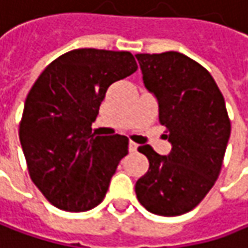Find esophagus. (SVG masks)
Returning a JSON list of instances; mask_svg holds the SVG:
<instances>
[{
	"mask_svg": "<svg viewBox=\"0 0 248 248\" xmlns=\"http://www.w3.org/2000/svg\"><path fill=\"white\" fill-rule=\"evenodd\" d=\"M137 148H138V145H137L135 142H133V141H130V144H128V150H130V152H135Z\"/></svg>",
	"mask_w": 248,
	"mask_h": 248,
	"instance_id": "obj_1",
	"label": "esophagus"
}]
</instances>
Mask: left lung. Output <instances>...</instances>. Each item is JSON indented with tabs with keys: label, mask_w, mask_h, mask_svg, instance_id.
Segmentation results:
<instances>
[{
	"label": "left lung",
	"mask_w": 248,
	"mask_h": 248,
	"mask_svg": "<svg viewBox=\"0 0 248 248\" xmlns=\"http://www.w3.org/2000/svg\"><path fill=\"white\" fill-rule=\"evenodd\" d=\"M135 58L172 144L169 155L150 145L138 148L150 168L137 181L135 193L151 213L179 216L201 203L219 178L232 130L226 103L212 75L179 52Z\"/></svg>",
	"instance_id": "left-lung-1"
}]
</instances>
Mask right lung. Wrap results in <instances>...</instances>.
<instances>
[{
  "label": "right lung",
  "mask_w": 248,
  "mask_h": 248,
  "mask_svg": "<svg viewBox=\"0 0 248 248\" xmlns=\"http://www.w3.org/2000/svg\"><path fill=\"white\" fill-rule=\"evenodd\" d=\"M137 69L130 52L84 47L55 59L33 83L19 140L32 182L53 206L86 212L103 202L128 138L96 135L92 124L108 86Z\"/></svg>",
  "instance_id": "add662e5"
}]
</instances>
